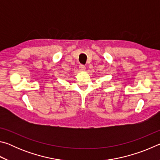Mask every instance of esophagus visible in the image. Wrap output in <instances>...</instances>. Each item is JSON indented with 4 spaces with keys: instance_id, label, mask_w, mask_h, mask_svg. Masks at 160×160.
<instances>
[{
    "instance_id": "obj_1",
    "label": "esophagus",
    "mask_w": 160,
    "mask_h": 160,
    "mask_svg": "<svg viewBox=\"0 0 160 160\" xmlns=\"http://www.w3.org/2000/svg\"><path fill=\"white\" fill-rule=\"evenodd\" d=\"M79 68H80V70H85V65H83V64H80L79 66Z\"/></svg>"
}]
</instances>
